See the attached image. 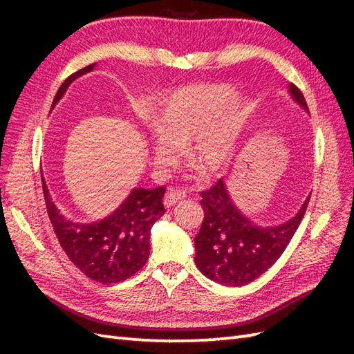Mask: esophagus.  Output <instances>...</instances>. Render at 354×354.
I'll list each match as a JSON object with an SVG mask.
<instances>
[{
	"instance_id": "34e87169",
	"label": "esophagus",
	"mask_w": 354,
	"mask_h": 354,
	"mask_svg": "<svg viewBox=\"0 0 354 354\" xmlns=\"http://www.w3.org/2000/svg\"><path fill=\"white\" fill-rule=\"evenodd\" d=\"M184 198H187L185 192H181V190H175V189H170L167 192V194L164 196V205L170 208L173 205H176L179 201H183Z\"/></svg>"
}]
</instances>
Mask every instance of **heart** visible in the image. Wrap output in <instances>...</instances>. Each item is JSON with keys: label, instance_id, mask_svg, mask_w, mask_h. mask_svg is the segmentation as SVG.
Masks as SVG:
<instances>
[{"label": "heart", "instance_id": "1", "mask_svg": "<svg viewBox=\"0 0 354 354\" xmlns=\"http://www.w3.org/2000/svg\"><path fill=\"white\" fill-rule=\"evenodd\" d=\"M246 104L221 82H202L178 88L158 106L153 124L158 137L153 162L165 171L176 162L183 145L192 167L217 175L228 167L246 120Z\"/></svg>", "mask_w": 354, "mask_h": 354}]
</instances>
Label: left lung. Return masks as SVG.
Masks as SVG:
<instances>
[{
  "label": "left lung",
  "instance_id": "1",
  "mask_svg": "<svg viewBox=\"0 0 354 354\" xmlns=\"http://www.w3.org/2000/svg\"><path fill=\"white\" fill-rule=\"evenodd\" d=\"M290 94L304 109L307 103L298 86L290 84ZM204 208L202 227L194 237V263L209 280L223 286H245L254 281L281 257L309 205L289 222L278 227H259L232 204L222 179L201 192Z\"/></svg>",
  "mask_w": 354,
  "mask_h": 354
}]
</instances>
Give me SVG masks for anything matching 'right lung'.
I'll return each instance as SVG.
<instances>
[{
	"label": "right lung",
	"mask_w": 354,
	"mask_h": 354,
	"mask_svg": "<svg viewBox=\"0 0 354 354\" xmlns=\"http://www.w3.org/2000/svg\"><path fill=\"white\" fill-rule=\"evenodd\" d=\"M88 65L57 89L53 106L74 79L93 70ZM45 205L55 234L73 265L88 278L103 284L124 281L146 265L150 251V230L165 213V187L152 190L133 189L129 196L106 219L95 223H73L59 213L42 178Z\"/></svg>",
	"instance_id": "add662e5"
}]
</instances>
